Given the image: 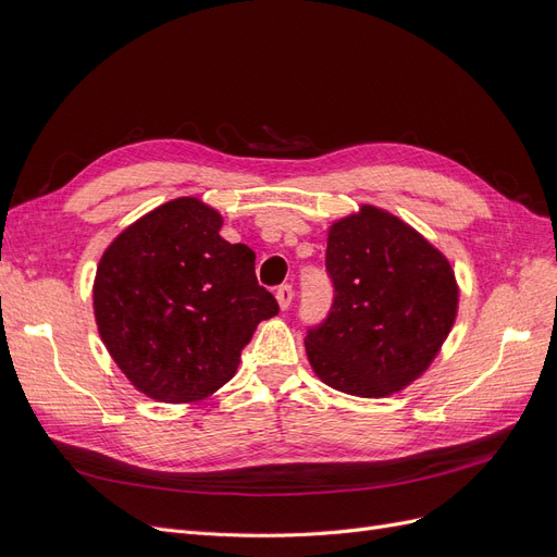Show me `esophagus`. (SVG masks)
<instances>
[{
	"label": "esophagus",
	"mask_w": 557,
	"mask_h": 557,
	"mask_svg": "<svg viewBox=\"0 0 557 557\" xmlns=\"http://www.w3.org/2000/svg\"><path fill=\"white\" fill-rule=\"evenodd\" d=\"M293 285L290 283H283V285H278L276 288V299H278V307L285 311L290 307V301H293Z\"/></svg>",
	"instance_id": "esophagus-1"
}]
</instances>
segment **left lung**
Wrapping results in <instances>:
<instances>
[{"mask_svg":"<svg viewBox=\"0 0 557 557\" xmlns=\"http://www.w3.org/2000/svg\"><path fill=\"white\" fill-rule=\"evenodd\" d=\"M332 307L309 325L313 372L336 391L385 397L425 372L458 311L448 260L399 218L362 207L330 227Z\"/></svg>","mask_w":557,"mask_h":557,"instance_id":"obj_1","label":"left lung"}]
</instances>
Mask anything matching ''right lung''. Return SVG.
Segmentation results:
<instances>
[{
  "instance_id": "1",
  "label": "right lung",
  "mask_w": 557,
  "mask_h": 557,
  "mask_svg": "<svg viewBox=\"0 0 557 557\" xmlns=\"http://www.w3.org/2000/svg\"><path fill=\"white\" fill-rule=\"evenodd\" d=\"M223 218L181 197L129 225L99 260L95 318L111 358L148 397L205 399L227 383L278 301L256 252L230 244Z\"/></svg>"
}]
</instances>
